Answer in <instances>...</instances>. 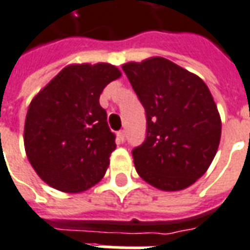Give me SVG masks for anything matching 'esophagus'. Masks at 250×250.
I'll return each instance as SVG.
<instances>
[{
	"label": "esophagus",
	"instance_id": "obj_1",
	"mask_svg": "<svg viewBox=\"0 0 250 250\" xmlns=\"http://www.w3.org/2000/svg\"><path fill=\"white\" fill-rule=\"evenodd\" d=\"M117 140L118 142H124V141H125V132H124V130H120V132L117 133Z\"/></svg>",
	"mask_w": 250,
	"mask_h": 250
}]
</instances>
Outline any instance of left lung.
Listing matches in <instances>:
<instances>
[{
    "label": "left lung",
    "mask_w": 250,
    "mask_h": 250,
    "mask_svg": "<svg viewBox=\"0 0 250 250\" xmlns=\"http://www.w3.org/2000/svg\"><path fill=\"white\" fill-rule=\"evenodd\" d=\"M146 112V138L133 149L138 175L162 191L194 185L216 155L221 120L206 83L168 59L123 64Z\"/></svg>",
    "instance_id": "obj_1"
}]
</instances>
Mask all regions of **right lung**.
Returning <instances> with one entry per match:
<instances>
[{
  "label": "right lung",
  "mask_w": 250,
  "mask_h": 250,
  "mask_svg": "<svg viewBox=\"0 0 250 250\" xmlns=\"http://www.w3.org/2000/svg\"><path fill=\"white\" fill-rule=\"evenodd\" d=\"M120 76L109 63L69 64L31 100L23 132L26 155L52 188L78 194L105 175L116 137L99 99Z\"/></svg>",
  "instance_id": "add662e5"
}]
</instances>
